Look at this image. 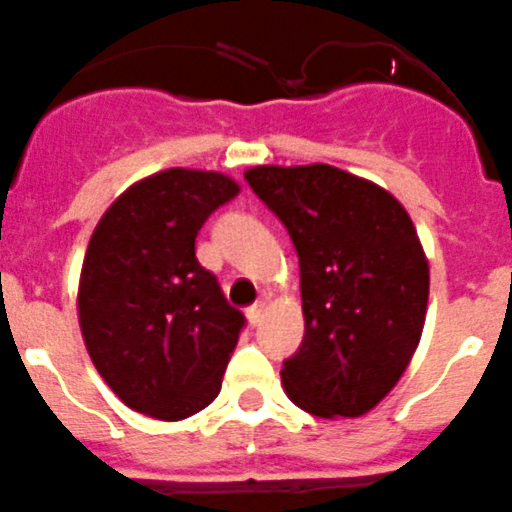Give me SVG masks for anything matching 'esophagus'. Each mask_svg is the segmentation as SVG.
I'll list each match as a JSON object with an SVG mask.
<instances>
[{
	"label": "esophagus",
	"instance_id": "esophagus-1",
	"mask_svg": "<svg viewBox=\"0 0 512 512\" xmlns=\"http://www.w3.org/2000/svg\"><path fill=\"white\" fill-rule=\"evenodd\" d=\"M264 314H266V302H256L253 307H248L246 317H248V322L256 327V325H261V322H264Z\"/></svg>",
	"mask_w": 512,
	"mask_h": 512
}]
</instances>
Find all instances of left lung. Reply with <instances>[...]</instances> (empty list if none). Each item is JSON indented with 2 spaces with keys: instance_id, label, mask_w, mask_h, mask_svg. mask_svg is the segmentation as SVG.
<instances>
[{
  "instance_id": "1",
  "label": "left lung",
  "mask_w": 512,
  "mask_h": 512,
  "mask_svg": "<svg viewBox=\"0 0 512 512\" xmlns=\"http://www.w3.org/2000/svg\"><path fill=\"white\" fill-rule=\"evenodd\" d=\"M299 256L304 340L284 360L289 401L320 419L375 409L409 368L429 304V261L386 187L332 164L243 175Z\"/></svg>"
}]
</instances>
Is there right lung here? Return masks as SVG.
I'll return each mask as SVG.
<instances>
[{
	"label": "right lung",
	"instance_id": "add662e5",
	"mask_svg": "<svg viewBox=\"0 0 512 512\" xmlns=\"http://www.w3.org/2000/svg\"><path fill=\"white\" fill-rule=\"evenodd\" d=\"M241 185L172 167L126 187L101 215L78 284V322L101 378L129 409L182 421L215 401L243 314L195 256L208 215Z\"/></svg>",
	"mask_w": 512,
	"mask_h": 512
}]
</instances>
